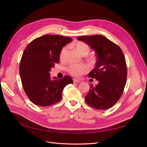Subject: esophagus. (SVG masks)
Wrapping results in <instances>:
<instances>
[{
  "mask_svg": "<svg viewBox=\"0 0 147 147\" xmlns=\"http://www.w3.org/2000/svg\"><path fill=\"white\" fill-rule=\"evenodd\" d=\"M73 82H74V83H79V82H80V81L79 80L76 79V78H74V79H73Z\"/></svg>",
  "mask_w": 147,
  "mask_h": 147,
  "instance_id": "1",
  "label": "esophagus"
}]
</instances>
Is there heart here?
<instances>
[{"instance_id":"heart-1","label":"heart","mask_w":147,"mask_h":147,"mask_svg":"<svg viewBox=\"0 0 147 147\" xmlns=\"http://www.w3.org/2000/svg\"><path fill=\"white\" fill-rule=\"evenodd\" d=\"M74 47L76 50L82 55H87L90 52V47L87 44L83 42H77L74 45ZM67 53V48L64 47L61 51L60 58L63 59ZM68 72L75 77H79L82 74H84L87 72L88 68L84 64H72L70 65L67 68Z\"/></svg>"}]
</instances>
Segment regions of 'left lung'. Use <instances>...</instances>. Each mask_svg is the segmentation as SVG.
Instances as JSON below:
<instances>
[{
  "label": "left lung",
  "mask_w": 147,
  "mask_h": 147,
  "mask_svg": "<svg viewBox=\"0 0 147 147\" xmlns=\"http://www.w3.org/2000/svg\"><path fill=\"white\" fill-rule=\"evenodd\" d=\"M77 39L93 49L97 58L95 67L88 77L96 79L98 84L90 85L85 101L96 109H109L119 99L126 85L125 57L121 48L103 35L80 36Z\"/></svg>",
  "instance_id": "8db88e82"
}]
</instances>
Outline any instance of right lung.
<instances>
[{
    "label": "right lung",
    "mask_w": 147,
    "mask_h": 147,
    "mask_svg": "<svg viewBox=\"0 0 147 147\" xmlns=\"http://www.w3.org/2000/svg\"><path fill=\"white\" fill-rule=\"evenodd\" d=\"M72 39L59 35H45L26 48L20 65V75L26 95L35 105L47 107L59 102L65 86L72 83L70 77L51 78V68L59 62L62 48Z\"/></svg>",
    "instance_id": "1"
}]
</instances>
